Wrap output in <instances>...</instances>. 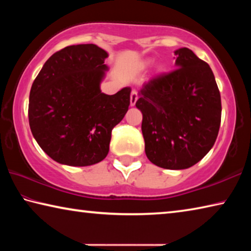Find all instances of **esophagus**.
I'll return each instance as SVG.
<instances>
[{
  "instance_id": "34e87169",
  "label": "esophagus",
  "mask_w": 251,
  "mask_h": 251,
  "mask_svg": "<svg viewBox=\"0 0 251 251\" xmlns=\"http://www.w3.org/2000/svg\"><path fill=\"white\" fill-rule=\"evenodd\" d=\"M138 100V95H137V92L136 91H131L130 93V106H135L136 101Z\"/></svg>"
}]
</instances>
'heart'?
<instances>
[{"label": "heart", "mask_w": 251, "mask_h": 251, "mask_svg": "<svg viewBox=\"0 0 251 251\" xmlns=\"http://www.w3.org/2000/svg\"><path fill=\"white\" fill-rule=\"evenodd\" d=\"M151 63H152V59H151V58L144 59V61L138 63V69L139 70H146L151 65Z\"/></svg>", "instance_id": "obj_1"}]
</instances>
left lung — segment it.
Returning a JSON list of instances; mask_svg holds the SVG:
<instances>
[{
    "label": "left lung",
    "instance_id": "8db88e82",
    "mask_svg": "<svg viewBox=\"0 0 251 251\" xmlns=\"http://www.w3.org/2000/svg\"><path fill=\"white\" fill-rule=\"evenodd\" d=\"M176 70L138 92L147 158L165 169H186L207 155L218 136L222 100L210 66L192 50H175Z\"/></svg>",
    "mask_w": 251,
    "mask_h": 251
}]
</instances>
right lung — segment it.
I'll return each instance as SVG.
<instances>
[{
  "label": "right lung",
  "mask_w": 251,
  "mask_h": 251,
  "mask_svg": "<svg viewBox=\"0 0 251 251\" xmlns=\"http://www.w3.org/2000/svg\"><path fill=\"white\" fill-rule=\"evenodd\" d=\"M105 50L71 45L54 53L29 92L28 122L40 147L67 166H91L108 154L112 130L128 110L130 87L100 91L109 69Z\"/></svg>",
  "instance_id": "add662e5"
}]
</instances>
